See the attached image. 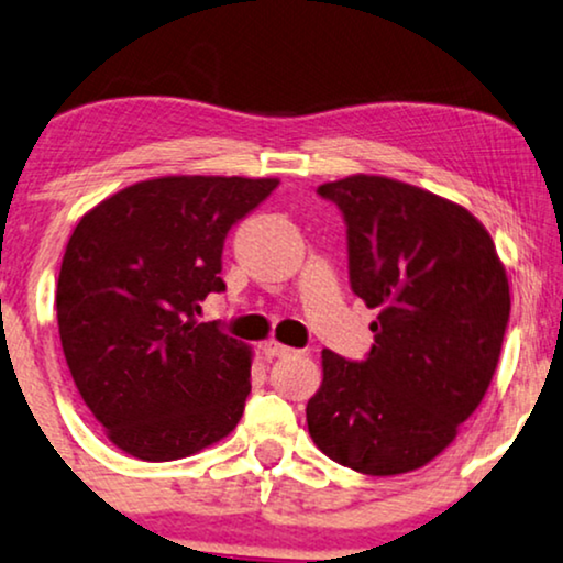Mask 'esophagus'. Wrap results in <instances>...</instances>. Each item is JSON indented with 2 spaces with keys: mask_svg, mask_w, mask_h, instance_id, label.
I'll list each match as a JSON object with an SVG mask.
<instances>
[{
  "mask_svg": "<svg viewBox=\"0 0 563 563\" xmlns=\"http://www.w3.org/2000/svg\"><path fill=\"white\" fill-rule=\"evenodd\" d=\"M296 351L294 347L277 343V340H269V343H265V355L267 358H286V355H294Z\"/></svg>",
  "mask_w": 563,
  "mask_h": 563,
  "instance_id": "obj_1",
  "label": "esophagus"
}]
</instances>
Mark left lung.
<instances>
[{
    "label": "left lung",
    "instance_id": "8db88e82",
    "mask_svg": "<svg viewBox=\"0 0 563 563\" xmlns=\"http://www.w3.org/2000/svg\"><path fill=\"white\" fill-rule=\"evenodd\" d=\"M317 191L343 212L351 288L379 317L361 364L322 351L309 433L355 473L418 471L452 444L494 379L507 269L481 220L433 191L372 174Z\"/></svg>",
    "mask_w": 563,
    "mask_h": 563
}]
</instances>
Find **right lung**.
<instances>
[{
  "label": "right lung",
  "instance_id": "add662e5",
  "mask_svg": "<svg viewBox=\"0 0 563 563\" xmlns=\"http://www.w3.org/2000/svg\"><path fill=\"white\" fill-rule=\"evenodd\" d=\"M277 184L158 176L75 225L56 283L62 351L106 437L132 457H189L241 421L252 347L197 314L225 290L218 273L231 225Z\"/></svg>",
  "mask_w": 563,
  "mask_h": 563
}]
</instances>
